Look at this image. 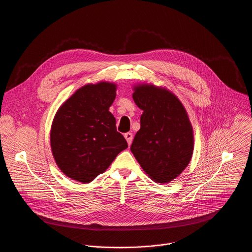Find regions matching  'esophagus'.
Masks as SVG:
<instances>
[{"label": "esophagus", "instance_id": "esophagus-1", "mask_svg": "<svg viewBox=\"0 0 252 252\" xmlns=\"http://www.w3.org/2000/svg\"><path fill=\"white\" fill-rule=\"evenodd\" d=\"M124 137H125V139H126L128 144H131L132 141H133V134H132V133H126V134L124 135Z\"/></svg>", "mask_w": 252, "mask_h": 252}]
</instances>
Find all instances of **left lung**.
<instances>
[{"instance_id":"left-lung-1","label":"left lung","mask_w":252,"mask_h":252,"mask_svg":"<svg viewBox=\"0 0 252 252\" xmlns=\"http://www.w3.org/2000/svg\"><path fill=\"white\" fill-rule=\"evenodd\" d=\"M134 90L133 99L144 112L131 151L151 180L168 183L179 177L191 160V123L180 100L168 90L145 84Z\"/></svg>"}]
</instances>
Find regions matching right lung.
<instances>
[{
	"label": "right lung",
	"instance_id": "right-lung-1",
	"mask_svg": "<svg viewBox=\"0 0 252 252\" xmlns=\"http://www.w3.org/2000/svg\"><path fill=\"white\" fill-rule=\"evenodd\" d=\"M109 82L87 84L58 109L50 132L52 154L70 179L89 183L128 147L108 111L116 96Z\"/></svg>",
	"mask_w": 252,
	"mask_h": 252
}]
</instances>
